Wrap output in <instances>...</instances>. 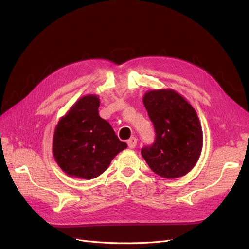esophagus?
<instances>
[{
    "instance_id": "obj_1",
    "label": "esophagus",
    "mask_w": 249,
    "mask_h": 249,
    "mask_svg": "<svg viewBox=\"0 0 249 249\" xmlns=\"http://www.w3.org/2000/svg\"><path fill=\"white\" fill-rule=\"evenodd\" d=\"M127 144H128L129 148H131V149L135 148V146L137 144V139L135 137H131L127 141Z\"/></svg>"
}]
</instances>
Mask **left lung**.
<instances>
[{"label": "left lung", "mask_w": 249, "mask_h": 249, "mask_svg": "<svg viewBox=\"0 0 249 249\" xmlns=\"http://www.w3.org/2000/svg\"><path fill=\"white\" fill-rule=\"evenodd\" d=\"M155 130V141L141 150L151 171L163 178L187 175L198 162L203 131L197 112L176 90L160 89L143 96Z\"/></svg>", "instance_id": "1"}]
</instances>
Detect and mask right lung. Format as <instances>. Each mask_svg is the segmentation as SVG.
Returning <instances> with one entry per match:
<instances>
[{
    "label": "right lung",
    "instance_id": "1",
    "mask_svg": "<svg viewBox=\"0 0 249 249\" xmlns=\"http://www.w3.org/2000/svg\"><path fill=\"white\" fill-rule=\"evenodd\" d=\"M100 99L87 95L78 99L58 121L52 151L68 176L90 179L102 175L127 144L99 115Z\"/></svg>",
    "mask_w": 249,
    "mask_h": 249
}]
</instances>
